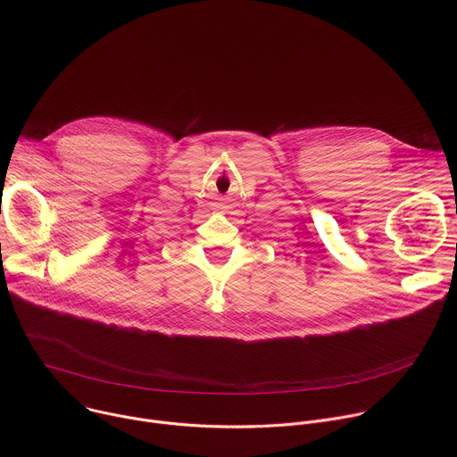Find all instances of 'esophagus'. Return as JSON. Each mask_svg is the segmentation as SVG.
Masks as SVG:
<instances>
[{"label": "esophagus", "mask_w": 457, "mask_h": 457, "mask_svg": "<svg viewBox=\"0 0 457 457\" xmlns=\"http://www.w3.org/2000/svg\"><path fill=\"white\" fill-rule=\"evenodd\" d=\"M217 206H219V208H226V204H224V203H220V204H217Z\"/></svg>", "instance_id": "esophagus-1"}]
</instances>
